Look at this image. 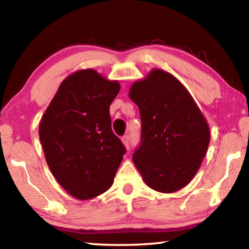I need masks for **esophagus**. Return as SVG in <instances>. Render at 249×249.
Returning a JSON list of instances; mask_svg holds the SVG:
<instances>
[{
	"mask_svg": "<svg viewBox=\"0 0 249 249\" xmlns=\"http://www.w3.org/2000/svg\"><path fill=\"white\" fill-rule=\"evenodd\" d=\"M122 142H123L124 146L126 147V148H129V144H130V140H129V136L128 135H125V136H123V138H122Z\"/></svg>",
	"mask_w": 249,
	"mask_h": 249,
	"instance_id": "obj_1",
	"label": "esophagus"
}]
</instances>
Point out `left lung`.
<instances>
[{
  "instance_id": "1",
  "label": "left lung",
  "mask_w": 249,
  "mask_h": 249,
  "mask_svg": "<svg viewBox=\"0 0 249 249\" xmlns=\"http://www.w3.org/2000/svg\"><path fill=\"white\" fill-rule=\"evenodd\" d=\"M128 96L137 104L142 120L135 166L154 190H180L196 176L208 151L206 119L183 84L163 70L153 69L134 82Z\"/></svg>"
}]
</instances>
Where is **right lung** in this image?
Here are the masks:
<instances>
[{
	"label": "right lung",
	"instance_id": "add662e5",
	"mask_svg": "<svg viewBox=\"0 0 249 249\" xmlns=\"http://www.w3.org/2000/svg\"><path fill=\"white\" fill-rule=\"evenodd\" d=\"M119 81L93 69L75 71L58 88L39 124L46 161L58 183L78 200L112 187L125 147L111 127L109 105Z\"/></svg>",
	"mask_w": 249,
	"mask_h": 249
}]
</instances>
